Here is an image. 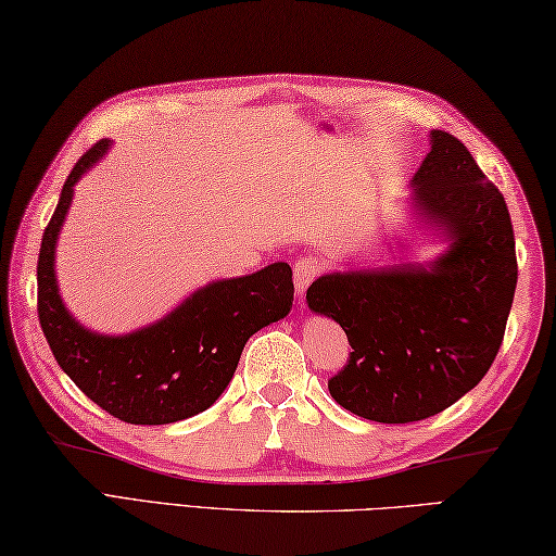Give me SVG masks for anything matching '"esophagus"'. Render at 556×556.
Returning <instances> with one entry per match:
<instances>
[{
  "label": "esophagus",
  "instance_id": "34e87169",
  "mask_svg": "<svg viewBox=\"0 0 556 556\" xmlns=\"http://www.w3.org/2000/svg\"><path fill=\"white\" fill-rule=\"evenodd\" d=\"M323 269H326V262L313 255H304L294 262V285L299 294H304L311 281L320 277Z\"/></svg>",
  "mask_w": 556,
  "mask_h": 556
}]
</instances>
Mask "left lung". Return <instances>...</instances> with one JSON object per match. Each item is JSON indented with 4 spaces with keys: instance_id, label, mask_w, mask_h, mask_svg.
Wrapping results in <instances>:
<instances>
[{
    "instance_id": "1",
    "label": "left lung",
    "mask_w": 556,
    "mask_h": 556,
    "mask_svg": "<svg viewBox=\"0 0 556 556\" xmlns=\"http://www.w3.org/2000/svg\"><path fill=\"white\" fill-rule=\"evenodd\" d=\"M413 177L416 206L452 243L432 267L336 271L313 281L308 308L340 323L350 359L328 379L355 416L413 422L450 408L486 377L516 294L506 199L467 146L432 130Z\"/></svg>"
}]
</instances>
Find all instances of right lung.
<instances>
[{
  "label": "right lung",
  "mask_w": 556,
  "mask_h": 556,
  "mask_svg": "<svg viewBox=\"0 0 556 556\" xmlns=\"http://www.w3.org/2000/svg\"><path fill=\"white\" fill-rule=\"evenodd\" d=\"M99 140L65 179L38 252V320L50 350L77 389L99 408L134 426H165L197 416L233 379L240 352L260 328L285 318L294 301L287 262L248 277L214 281L155 326L130 336H97L65 311L55 285V240L75 181L106 153Z\"/></svg>",
  "instance_id": "1"
}]
</instances>
